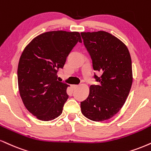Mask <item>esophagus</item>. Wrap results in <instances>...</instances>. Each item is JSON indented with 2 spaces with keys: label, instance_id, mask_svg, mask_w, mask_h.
I'll return each mask as SVG.
<instances>
[{
  "label": "esophagus",
  "instance_id": "esophagus-1",
  "mask_svg": "<svg viewBox=\"0 0 151 151\" xmlns=\"http://www.w3.org/2000/svg\"><path fill=\"white\" fill-rule=\"evenodd\" d=\"M79 86V85H77V84H74V85H72V88H74V89H75L76 88H77V87Z\"/></svg>",
  "mask_w": 151,
  "mask_h": 151
}]
</instances>
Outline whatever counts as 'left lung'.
<instances>
[{"label":"left lung","mask_w":151,"mask_h":151,"mask_svg":"<svg viewBox=\"0 0 151 151\" xmlns=\"http://www.w3.org/2000/svg\"><path fill=\"white\" fill-rule=\"evenodd\" d=\"M83 44L92 60L98 84L90 86L88 98L81 102V112L96 122L110 119L122 108L132 84V59L127 47L108 32H81Z\"/></svg>","instance_id":"8db88e82"}]
</instances>
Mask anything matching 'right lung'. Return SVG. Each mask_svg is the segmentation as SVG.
<instances>
[{
	"label": "right lung",
	"instance_id": "obj_1",
	"mask_svg": "<svg viewBox=\"0 0 151 151\" xmlns=\"http://www.w3.org/2000/svg\"><path fill=\"white\" fill-rule=\"evenodd\" d=\"M78 42L81 43L79 32H48L34 38L22 53L17 68L19 94L26 108L40 120H52L62 114L68 85L57 81V72Z\"/></svg>",
	"mask_w": 151,
	"mask_h": 151
}]
</instances>
